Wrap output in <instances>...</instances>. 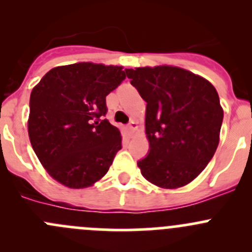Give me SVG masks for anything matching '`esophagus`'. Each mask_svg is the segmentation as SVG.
<instances>
[{
    "mask_svg": "<svg viewBox=\"0 0 252 252\" xmlns=\"http://www.w3.org/2000/svg\"><path fill=\"white\" fill-rule=\"evenodd\" d=\"M128 128H129V130H130V131L135 130V129H136V122L135 121H130V122H129Z\"/></svg>",
    "mask_w": 252,
    "mask_h": 252,
    "instance_id": "1",
    "label": "esophagus"
}]
</instances>
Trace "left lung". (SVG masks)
I'll return each instance as SVG.
<instances>
[{"label":"left lung","mask_w":252,"mask_h":252,"mask_svg":"<svg viewBox=\"0 0 252 252\" xmlns=\"http://www.w3.org/2000/svg\"><path fill=\"white\" fill-rule=\"evenodd\" d=\"M146 101L147 156L141 174L157 187L175 189L194 180L220 142L223 110L215 86L183 68L159 65L126 69Z\"/></svg>","instance_id":"obj_1"}]
</instances>
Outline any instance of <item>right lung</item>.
<instances>
[{"instance_id":"right-lung-1","label":"right lung","mask_w":252,"mask_h":252,"mask_svg":"<svg viewBox=\"0 0 252 252\" xmlns=\"http://www.w3.org/2000/svg\"><path fill=\"white\" fill-rule=\"evenodd\" d=\"M123 67L74 63L51 69L30 95L28 131L48 174L73 189L93 185L122 149L105 118L106 96L126 79Z\"/></svg>"}]
</instances>
